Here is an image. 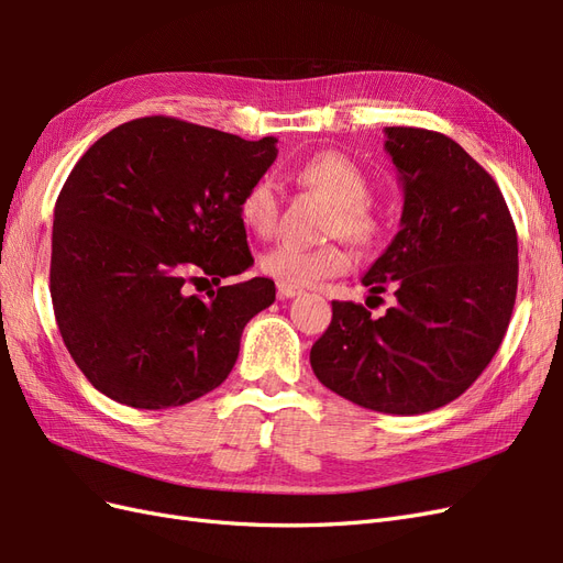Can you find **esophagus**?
<instances>
[{
	"label": "esophagus",
	"mask_w": 563,
	"mask_h": 563,
	"mask_svg": "<svg viewBox=\"0 0 563 563\" xmlns=\"http://www.w3.org/2000/svg\"><path fill=\"white\" fill-rule=\"evenodd\" d=\"M302 294V288H298V286H288V284H277V296L284 300V298H296V296H300Z\"/></svg>",
	"instance_id": "obj_1"
}]
</instances>
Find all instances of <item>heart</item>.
<instances>
[{
	"mask_svg": "<svg viewBox=\"0 0 563 563\" xmlns=\"http://www.w3.org/2000/svg\"><path fill=\"white\" fill-rule=\"evenodd\" d=\"M294 180L333 201L331 234L354 244H371L380 232V218L371 207V180L364 168L345 152L323 150L296 166ZM279 192L269 176L255 178L240 201L242 223L255 234H269L277 225ZM350 267V255L340 244L302 249L282 242L261 255V269L267 277L288 286H312L335 277Z\"/></svg>",
	"mask_w": 563,
	"mask_h": 563,
	"instance_id": "obj_1",
	"label": "heart"
}]
</instances>
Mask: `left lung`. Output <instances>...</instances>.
Listing matches in <instances>:
<instances>
[{
  "instance_id": "8db88e82",
  "label": "left lung",
  "mask_w": 563,
  "mask_h": 563,
  "mask_svg": "<svg viewBox=\"0 0 563 563\" xmlns=\"http://www.w3.org/2000/svg\"><path fill=\"white\" fill-rule=\"evenodd\" d=\"M404 185L401 230L362 279L395 288L371 317L333 300L312 345L314 376L364 408L418 416L457 399L498 352L519 282L517 228L498 183L449 135L387 126Z\"/></svg>"
}]
</instances>
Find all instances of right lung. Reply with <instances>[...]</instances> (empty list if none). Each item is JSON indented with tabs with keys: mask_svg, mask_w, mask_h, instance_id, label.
<instances>
[{
	"mask_svg": "<svg viewBox=\"0 0 563 563\" xmlns=\"http://www.w3.org/2000/svg\"><path fill=\"white\" fill-rule=\"evenodd\" d=\"M275 143L155 114L75 164L54 209L48 284L67 352L106 397L157 411L230 376L249 319L275 302L267 277L220 284L253 265L240 201Z\"/></svg>",
	"mask_w": 563,
	"mask_h": 563,
	"instance_id": "1",
	"label": "right lung"
}]
</instances>
